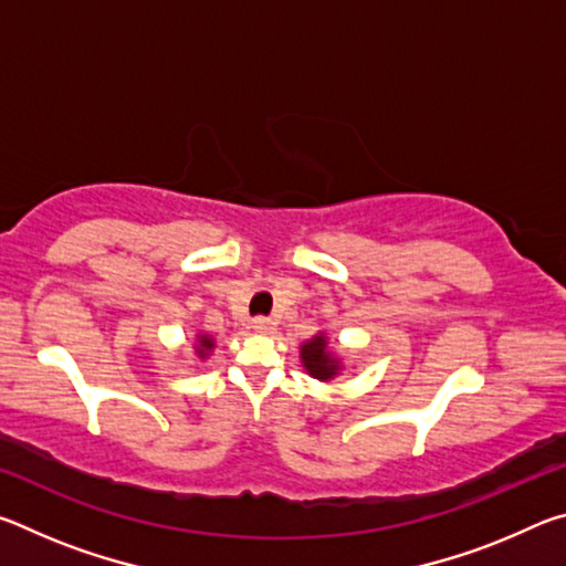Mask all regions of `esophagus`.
<instances>
[{
  "label": "esophagus",
  "mask_w": 566,
  "mask_h": 566,
  "mask_svg": "<svg viewBox=\"0 0 566 566\" xmlns=\"http://www.w3.org/2000/svg\"><path fill=\"white\" fill-rule=\"evenodd\" d=\"M252 329H254L256 334H272V332L276 329V324H274L272 319H266V317H256V319L252 322Z\"/></svg>",
  "instance_id": "1"
}]
</instances>
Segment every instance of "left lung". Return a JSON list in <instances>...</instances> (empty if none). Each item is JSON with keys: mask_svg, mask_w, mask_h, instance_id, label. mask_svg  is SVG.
Listing matches in <instances>:
<instances>
[{"mask_svg": "<svg viewBox=\"0 0 566 566\" xmlns=\"http://www.w3.org/2000/svg\"><path fill=\"white\" fill-rule=\"evenodd\" d=\"M300 359L306 375L319 381H332L344 369L342 354L329 344L327 332H319L312 339H306L300 347Z\"/></svg>", "mask_w": 566, "mask_h": 566, "instance_id": "1", "label": "left lung"}]
</instances>
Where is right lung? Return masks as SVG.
Wrapping results in <instances>:
<instances>
[{
    "instance_id": "right-lung-1",
    "label": "right lung",
    "mask_w": 566,
    "mask_h": 566,
    "mask_svg": "<svg viewBox=\"0 0 566 566\" xmlns=\"http://www.w3.org/2000/svg\"><path fill=\"white\" fill-rule=\"evenodd\" d=\"M214 347H217V342H214L212 334H202V332L195 334V347H191V349H195L199 361H205L209 354L214 352Z\"/></svg>"
}]
</instances>
